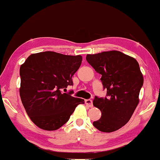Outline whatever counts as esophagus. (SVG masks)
<instances>
[{
  "mask_svg": "<svg viewBox=\"0 0 160 160\" xmlns=\"http://www.w3.org/2000/svg\"><path fill=\"white\" fill-rule=\"evenodd\" d=\"M85 103H86V105L89 106V108H92L93 106L92 101L91 99H86V100H85Z\"/></svg>",
  "mask_w": 160,
  "mask_h": 160,
  "instance_id": "1",
  "label": "esophagus"
}]
</instances>
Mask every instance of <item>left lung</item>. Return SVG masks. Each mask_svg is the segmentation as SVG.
Segmentation results:
<instances>
[{"instance_id": "obj_1", "label": "left lung", "mask_w": 160, "mask_h": 160, "mask_svg": "<svg viewBox=\"0 0 160 160\" xmlns=\"http://www.w3.org/2000/svg\"><path fill=\"white\" fill-rule=\"evenodd\" d=\"M86 60L102 74L108 98L95 97L93 105L102 112L93 126L103 132H112L126 124L139 103V93L144 82L135 58L117 50L86 55Z\"/></svg>"}]
</instances>
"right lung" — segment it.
Instances as JSON below:
<instances>
[{
	"instance_id": "obj_1",
	"label": "right lung",
	"mask_w": 160,
	"mask_h": 160,
	"mask_svg": "<svg viewBox=\"0 0 160 160\" xmlns=\"http://www.w3.org/2000/svg\"><path fill=\"white\" fill-rule=\"evenodd\" d=\"M82 56L56 52L30 55L20 67L19 95L31 120L47 131L62 127L84 100L63 93L73 85L72 77L80 68Z\"/></svg>"
}]
</instances>
